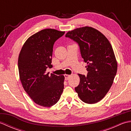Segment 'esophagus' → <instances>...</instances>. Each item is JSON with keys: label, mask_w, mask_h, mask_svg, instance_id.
<instances>
[{"label": "esophagus", "mask_w": 131, "mask_h": 131, "mask_svg": "<svg viewBox=\"0 0 131 131\" xmlns=\"http://www.w3.org/2000/svg\"><path fill=\"white\" fill-rule=\"evenodd\" d=\"M64 77H65V80H68L71 77L70 75H68V74H65L64 75Z\"/></svg>", "instance_id": "1"}]
</instances>
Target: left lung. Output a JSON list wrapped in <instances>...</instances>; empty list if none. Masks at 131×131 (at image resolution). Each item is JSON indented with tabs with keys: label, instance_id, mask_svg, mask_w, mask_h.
Masks as SVG:
<instances>
[{
	"label": "left lung",
	"instance_id": "obj_1",
	"mask_svg": "<svg viewBox=\"0 0 131 131\" xmlns=\"http://www.w3.org/2000/svg\"><path fill=\"white\" fill-rule=\"evenodd\" d=\"M65 37L78 43L82 57L87 63L88 74H78L80 83L75 90L85 103L99 102L112 87L117 71V61L112 45L104 34L92 27L69 31Z\"/></svg>",
	"mask_w": 131,
	"mask_h": 131
}]
</instances>
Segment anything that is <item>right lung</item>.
Instances as JSON below:
<instances>
[{
    "instance_id": "obj_1",
    "label": "right lung",
    "mask_w": 131,
    "mask_h": 131,
    "mask_svg": "<svg viewBox=\"0 0 131 131\" xmlns=\"http://www.w3.org/2000/svg\"><path fill=\"white\" fill-rule=\"evenodd\" d=\"M65 31L46 29L30 37L22 47L18 60L19 79L24 90L35 104L51 107L60 100L65 77L53 74L51 68L53 47Z\"/></svg>"
}]
</instances>
